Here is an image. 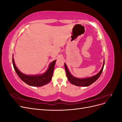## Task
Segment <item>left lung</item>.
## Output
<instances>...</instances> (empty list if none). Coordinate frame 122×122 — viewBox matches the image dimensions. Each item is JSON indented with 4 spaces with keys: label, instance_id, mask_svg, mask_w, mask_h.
<instances>
[{
    "label": "left lung",
    "instance_id": "8db88e82",
    "mask_svg": "<svg viewBox=\"0 0 122 122\" xmlns=\"http://www.w3.org/2000/svg\"><path fill=\"white\" fill-rule=\"evenodd\" d=\"M104 66V62H103V65L101 70L97 75H96L94 76H92L91 77H89V78H84V79L77 78L73 76L69 72V70L67 67V66H66V64H65V71L66 73V75H67L68 79L70 82V83H71L72 84L75 85V86H90V85L92 84V83H93L94 82H95L99 78V77L101 75V73L103 71Z\"/></svg>",
    "mask_w": 122,
    "mask_h": 122
}]
</instances>
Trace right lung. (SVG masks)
I'll return each instance as SVG.
<instances>
[{"instance_id":"add662e5","label":"right lung","mask_w":122,"mask_h":122,"mask_svg":"<svg viewBox=\"0 0 122 122\" xmlns=\"http://www.w3.org/2000/svg\"><path fill=\"white\" fill-rule=\"evenodd\" d=\"M56 60L52 61L50 64L47 71L41 75H27L20 72L15 64L14 58H13V65L14 68L17 75L21 79L29 86H41L48 83L52 79L53 76L54 66Z\"/></svg>"}]
</instances>
